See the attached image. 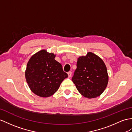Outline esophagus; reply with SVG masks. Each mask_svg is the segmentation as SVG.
Returning <instances> with one entry per match:
<instances>
[{
    "label": "esophagus",
    "instance_id": "esophagus-1",
    "mask_svg": "<svg viewBox=\"0 0 132 132\" xmlns=\"http://www.w3.org/2000/svg\"><path fill=\"white\" fill-rule=\"evenodd\" d=\"M72 72L69 71V72H68V77H69V78H70V77H71V76H72Z\"/></svg>",
    "mask_w": 132,
    "mask_h": 132
}]
</instances>
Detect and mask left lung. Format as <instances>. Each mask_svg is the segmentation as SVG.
I'll use <instances>...</instances> for the list:
<instances>
[{
    "label": "left lung",
    "instance_id": "8db88e82",
    "mask_svg": "<svg viewBox=\"0 0 132 132\" xmlns=\"http://www.w3.org/2000/svg\"><path fill=\"white\" fill-rule=\"evenodd\" d=\"M77 90L84 97L91 98L102 94L108 85L107 68L100 57L91 52L80 56L72 78Z\"/></svg>",
    "mask_w": 132,
    "mask_h": 132
}]
</instances>
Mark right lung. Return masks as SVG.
<instances>
[{"label":"right lung","instance_id":"add662e5","mask_svg":"<svg viewBox=\"0 0 132 132\" xmlns=\"http://www.w3.org/2000/svg\"><path fill=\"white\" fill-rule=\"evenodd\" d=\"M55 57L53 53L41 50L32 56L27 63L26 79L32 92L40 97H49L55 94L68 77Z\"/></svg>","mask_w":132,"mask_h":132}]
</instances>
